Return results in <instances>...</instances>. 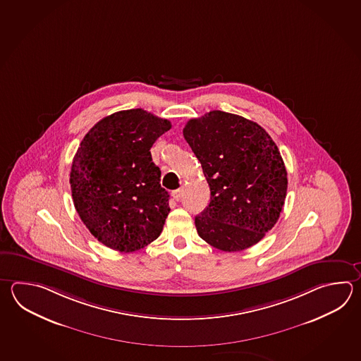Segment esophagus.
Here are the masks:
<instances>
[{"label":"esophagus","mask_w":361,"mask_h":361,"mask_svg":"<svg viewBox=\"0 0 361 361\" xmlns=\"http://www.w3.org/2000/svg\"><path fill=\"white\" fill-rule=\"evenodd\" d=\"M181 195H183V189H177V190L172 192V197H173V199L177 200V202L181 199Z\"/></svg>","instance_id":"1"}]
</instances>
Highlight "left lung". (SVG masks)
Listing matches in <instances>:
<instances>
[{
  "label": "left lung",
  "mask_w": 361,
  "mask_h": 361,
  "mask_svg": "<svg viewBox=\"0 0 361 361\" xmlns=\"http://www.w3.org/2000/svg\"><path fill=\"white\" fill-rule=\"evenodd\" d=\"M183 133L211 190L195 217L199 236L224 252L258 243L279 220L287 195L276 144L256 122L221 111L190 119Z\"/></svg>",
  "instance_id": "left-lung-1"
}]
</instances>
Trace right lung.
I'll list each match as a JSON object with an SVG mask.
<instances>
[{"instance_id": "add662e5", "label": "right lung", "mask_w": 361, "mask_h": 361, "mask_svg": "<svg viewBox=\"0 0 361 361\" xmlns=\"http://www.w3.org/2000/svg\"><path fill=\"white\" fill-rule=\"evenodd\" d=\"M169 128V121L144 109L117 111L86 133L74 155V207L90 233L111 250L135 252L162 233L169 195L150 147Z\"/></svg>"}]
</instances>
